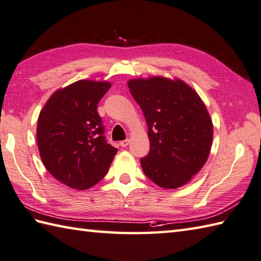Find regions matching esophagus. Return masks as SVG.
Listing matches in <instances>:
<instances>
[{
  "label": "esophagus",
  "mask_w": 261,
  "mask_h": 261,
  "mask_svg": "<svg viewBox=\"0 0 261 261\" xmlns=\"http://www.w3.org/2000/svg\"><path fill=\"white\" fill-rule=\"evenodd\" d=\"M119 144H120L121 147H126L127 145L129 144V140H128V138H126V140H124V141H120Z\"/></svg>",
  "instance_id": "34e87169"
}]
</instances>
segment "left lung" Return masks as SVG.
I'll use <instances>...</instances> for the list:
<instances>
[{"label":"left lung","mask_w":261,"mask_h":261,"mask_svg":"<svg viewBox=\"0 0 261 261\" xmlns=\"http://www.w3.org/2000/svg\"><path fill=\"white\" fill-rule=\"evenodd\" d=\"M128 88L148 127L150 152L141 159L143 172L162 188L181 187L210 155L213 124L204 102L180 80H130Z\"/></svg>","instance_id":"left-lung-1"}]
</instances>
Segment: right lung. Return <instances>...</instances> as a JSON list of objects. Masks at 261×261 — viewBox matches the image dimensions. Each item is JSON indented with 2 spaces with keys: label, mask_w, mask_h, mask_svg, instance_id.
<instances>
[{
  "label": "right lung",
  "mask_w": 261,
  "mask_h": 261,
  "mask_svg": "<svg viewBox=\"0 0 261 261\" xmlns=\"http://www.w3.org/2000/svg\"><path fill=\"white\" fill-rule=\"evenodd\" d=\"M110 87L108 82L81 80L56 91L40 111L37 143L41 161L68 187H92L105 177L116 155L97 110Z\"/></svg>",
  "instance_id": "1"
}]
</instances>
